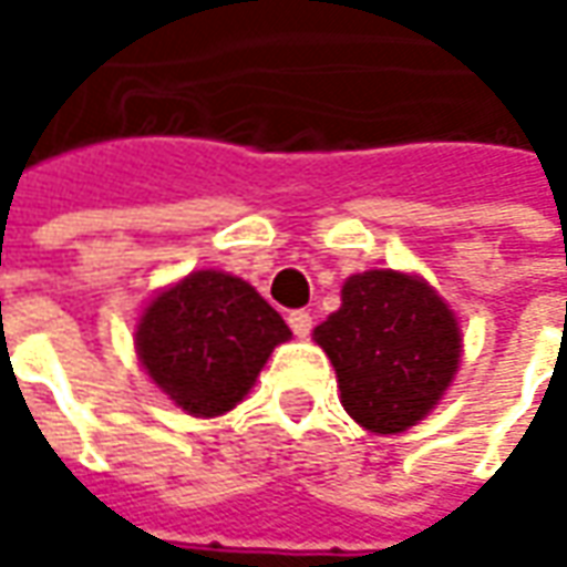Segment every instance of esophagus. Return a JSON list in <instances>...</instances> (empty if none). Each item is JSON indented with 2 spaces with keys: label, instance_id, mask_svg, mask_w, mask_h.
Wrapping results in <instances>:
<instances>
[{
  "label": "esophagus",
  "instance_id": "esophagus-1",
  "mask_svg": "<svg viewBox=\"0 0 567 567\" xmlns=\"http://www.w3.org/2000/svg\"><path fill=\"white\" fill-rule=\"evenodd\" d=\"M287 321H290V328H293L296 338H309V331H312V316H309V312L296 309V312L287 316Z\"/></svg>",
  "mask_w": 567,
  "mask_h": 567
}]
</instances>
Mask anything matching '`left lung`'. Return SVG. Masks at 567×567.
<instances>
[{"instance_id": "obj_1", "label": "left lung", "mask_w": 567, "mask_h": 567, "mask_svg": "<svg viewBox=\"0 0 567 567\" xmlns=\"http://www.w3.org/2000/svg\"><path fill=\"white\" fill-rule=\"evenodd\" d=\"M338 372L343 410L375 435H401L445 398L461 369L454 309L413 271L350 274L340 309L312 331Z\"/></svg>"}]
</instances>
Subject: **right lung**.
<instances>
[{
  "label": "right lung",
  "mask_w": 567,
  "mask_h": 567,
  "mask_svg": "<svg viewBox=\"0 0 567 567\" xmlns=\"http://www.w3.org/2000/svg\"><path fill=\"white\" fill-rule=\"evenodd\" d=\"M287 321L243 277L202 268L147 299L135 324L138 362L188 416L214 420L246 401Z\"/></svg>",
  "instance_id": "obj_1"
}]
</instances>
